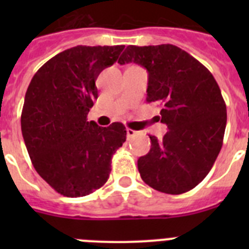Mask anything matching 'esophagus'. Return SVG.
Segmentation results:
<instances>
[{
    "instance_id": "34e87169",
    "label": "esophagus",
    "mask_w": 249,
    "mask_h": 249,
    "mask_svg": "<svg viewBox=\"0 0 249 249\" xmlns=\"http://www.w3.org/2000/svg\"><path fill=\"white\" fill-rule=\"evenodd\" d=\"M138 132L135 131V129H132V128H127V138H132V137H135L136 135H137Z\"/></svg>"
}]
</instances>
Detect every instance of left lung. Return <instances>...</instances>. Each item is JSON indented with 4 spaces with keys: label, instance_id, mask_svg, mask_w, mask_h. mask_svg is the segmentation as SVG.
Segmentation results:
<instances>
[{
    "label": "left lung",
    "instance_id": "1",
    "mask_svg": "<svg viewBox=\"0 0 249 249\" xmlns=\"http://www.w3.org/2000/svg\"><path fill=\"white\" fill-rule=\"evenodd\" d=\"M135 62L148 72L147 102H160L164 137L151 138L138 158L144 183L181 195L195 188L212 168L223 143L227 108L218 83L199 61L173 45L128 46L120 65Z\"/></svg>",
    "mask_w": 249,
    "mask_h": 249
}]
</instances>
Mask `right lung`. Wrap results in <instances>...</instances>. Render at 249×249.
Masks as SVG:
<instances>
[{"mask_svg": "<svg viewBox=\"0 0 249 249\" xmlns=\"http://www.w3.org/2000/svg\"><path fill=\"white\" fill-rule=\"evenodd\" d=\"M124 46H76L56 54L31 80L21 114L32 164L56 192L83 197L101 188L112 156L126 141V127L87 121L98 97L96 80Z\"/></svg>", "mask_w": 249, "mask_h": 249, "instance_id": "right-lung-1", "label": "right lung"}]
</instances>
